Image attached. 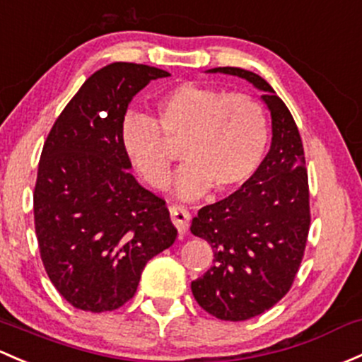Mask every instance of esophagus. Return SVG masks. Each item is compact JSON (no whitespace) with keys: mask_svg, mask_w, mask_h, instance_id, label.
<instances>
[{"mask_svg":"<svg viewBox=\"0 0 362 362\" xmlns=\"http://www.w3.org/2000/svg\"><path fill=\"white\" fill-rule=\"evenodd\" d=\"M170 216L173 226L177 227V230L180 234H184L189 229V222H191V213L182 206H171L170 208Z\"/></svg>","mask_w":362,"mask_h":362,"instance_id":"esophagus-1","label":"esophagus"}]
</instances>
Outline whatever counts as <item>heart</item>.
<instances>
[{"label":"heart","instance_id":"b5f03b06","mask_svg":"<svg viewBox=\"0 0 362 362\" xmlns=\"http://www.w3.org/2000/svg\"><path fill=\"white\" fill-rule=\"evenodd\" d=\"M158 124L142 114H128L119 139L140 177L156 191L171 182L173 151L182 146L177 192L196 199L208 189L229 192L241 187L260 168L269 144L267 114L245 93L182 83L156 104Z\"/></svg>","mask_w":362,"mask_h":362}]
</instances>
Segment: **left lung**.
<instances>
[{
    "label": "left lung",
    "instance_id": "obj_1",
    "mask_svg": "<svg viewBox=\"0 0 362 362\" xmlns=\"http://www.w3.org/2000/svg\"><path fill=\"white\" fill-rule=\"evenodd\" d=\"M264 91L272 142L260 168L226 199L192 218L191 232L213 250V265L192 281L196 302L222 321L264 314L290 291L310 226L309 182L302 139L290 109L251 71L215 67Z\"/></svg>",
    "mask_w": 362,
    "mask_h": 362
}]
</instances>
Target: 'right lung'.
<instances>
[{
	"instance_id": "1",
	"label": "right lung",
	"mask_w": 362,
	"mask_h": 362,
	"mask_svg": "<svg viewBox=\"0 0 362 362\" xmlns=\"http://www.w3.org/2000/svg\"><path fill=\"white\" fill-rule=\"evenodd\" d=\"M168 72L114 62L91 74L47 136L34 187V227L57 291L85 312L119 309L177 229L165 199L130 173L119 130L128 104Z\"/></svg>"
}]
</instances>
